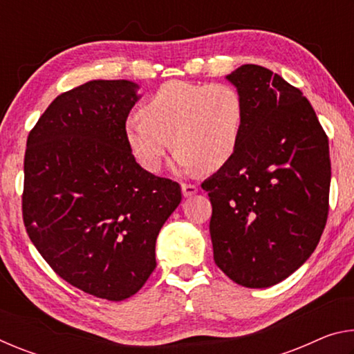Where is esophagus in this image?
I'll return each instance as SVG.
<instances>
[{"instance_id": "esophagus-1", "label": "esophagus", "mask_w": 354, "mask_h": 354, "mask_svg": "<svg viewBox=\"0 0 354 354\" xmlns=\"http://www.w3.org/2000/svg\"><path fill=\"white\" fill-rule=\"evenodd\" d=\"M181 190H183V195H184V196H192V195H195L196 192H198V185H196V184L183 183V184H181Z\"/></svg>"}]
</instances>
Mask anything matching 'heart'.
Masks as SVG:
<instances>
[{
	"mask_svg": "<svg viewBox=\"0 0 354 354\" xmlns=\"http://www.w3.org/2000/svg\"><path fill=\"white\" fill-rule=\"evenodd\" d=\"M242 95L226 82L169 81L124 122V139L142 169L162 167L170 143L179 170L214 171L234 156L242 136Z\"/></svg>",
	"mask_w": 354,
	"mask_h": 354,
	"instance_id": "obj_1",
	"label": "heart"
}]
</instances>
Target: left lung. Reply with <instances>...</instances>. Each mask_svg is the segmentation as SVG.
<instances>
[{
  "mask_svg": "<svg viewBox=\"0 0 354 354\" xmlns=\"http://www.w3.org/2000/svg\"><path fill=\"white\" fill-rule=\"evenodd\" d=\"M242 95V136L232 158L201 184L212 205L214 261L251 289L301 267L329 211L328 136L299 88L261 65L226 76Z\"/></svg>",
  "mask_w": 354,
  "mask_h": 354,
  "instance_id": "obj_1",
  "label": "left lung"
}]
</instances>
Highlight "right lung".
I'll return each mask as SVG.
<instances>
[{"label": "right lung", "mask_w": 354, "mask_h": 354, "mask_svg": "<svg viewBox=\"0 0 354 354\" xmlns=\"http://www.w3.org/2000/svg\"><path fill=\"white\" fill-rule=\"evenodd\" d=\"M131 81H88L64 92L29 131L23 223L34 247L76 289L123 301L156 268V239L181 187L136 162L124 122Z\"/></svg>", "instance_id": "add662e5"}]
</instances>
